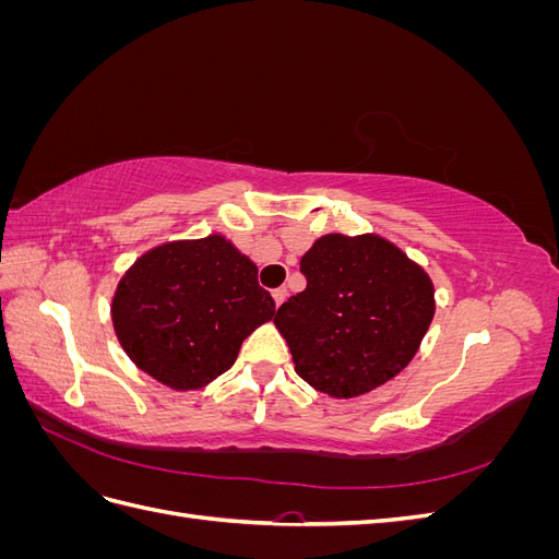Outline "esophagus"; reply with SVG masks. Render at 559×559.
I'll use <instances>...</instances> for the list:
<instances>
[{
  "label": "esophagus",
  "instance_id": "34e87169",
  "mask_svg": "<svg viewBox=\"0 0 559 559\" xmlns=\"http://www.w3.org/2000/svg\"><path fill=\"white\" fill-rule=\"evenodd\" d=\"M286 296H289V292H286V286H277V289H273V300H275L277 308L282 306Z\"/></svg>",
  "mask_w": 559,
  "mask_h": 559
}]
</instances>
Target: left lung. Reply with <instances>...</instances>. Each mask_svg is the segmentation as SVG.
Instances as JSON below:
<instances>
[{"label":"left lung","mask_w":559,"mask_h":559,"mask_svg":"<svg viewBox=\"0 0 559 559\" xmlns=\"http://www.w3.org/2000/svg\"><path fill=\"white\" fill-rule=\"evenodd\" d=\"M308 286L275 314L296 373L317 392L354 399L408 366L433 319V284L380 235L331 233L300 259Z\"/></svg>","instance_id":"left-lung-1"}]
</instances>
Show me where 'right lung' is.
I'll use <instances>...</instances> for the list:
<instances>
[{
    "label": "right lung",
    "instance_id": "obj_1",
    "mask_svg": "<svg viewBox=\"0 0 559 559\" xmlns=\"http://www.w3.org/2000/svg\"><path fill=\"white\" fill-rule=\"evenodd\" d=\"M275 317L259 267L224 235L146 251L111 300L118 343L134 366L177 392L202 389L238 359L245 337Z\"/></svg>",
    "mask_w": 559,
    "mask_h": 559
}]
</instances>
